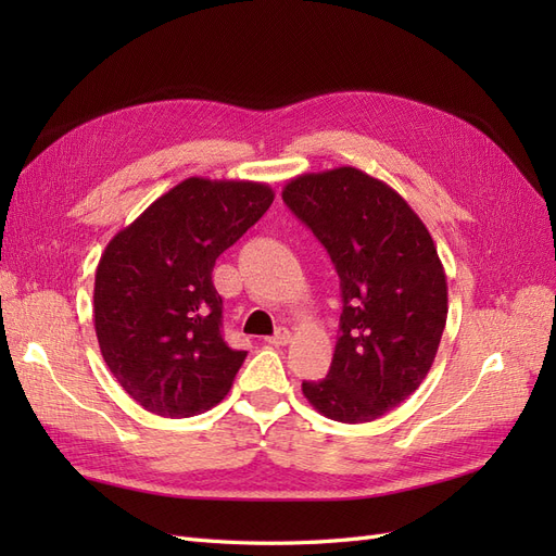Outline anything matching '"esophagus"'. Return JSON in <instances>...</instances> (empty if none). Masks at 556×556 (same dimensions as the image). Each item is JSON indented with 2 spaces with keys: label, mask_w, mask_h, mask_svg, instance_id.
<instances>
[{
  "label": "esophagus",
  "mask_w": 556,
  "mask_h": 556,
  "mask_svg": "<svg viewBox=\"0 0 556 556\" xmlns=\"http://www.w3.org/2000/svg\"><path fill=\"white\" fill-rule=\"evenodd\" d=\"M290 341H292V333L288 329H278L274 336H268L266 339V343H271V345H288Z\"/></svg>",
  "instance_id": "1"
}]
</instances>
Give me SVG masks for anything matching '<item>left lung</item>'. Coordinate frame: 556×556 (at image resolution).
I'll use <instances>...</instances> for the list:
<instances>
[{"mask_svg":"<svg viewBox=\"0 0 556 556\" xmlns=\"http://www.w3.org/2000/svg\"><path fill=\"white\" fill-rule=\"evenodd\" d=\"M282 201L341 278L329 374L301 392L336 422H374L422 384L439 352L447 319L439 252L408 201L355 166L301 174L285 185Z\"/></svg>","mask_w":556,"mask_h":556,"instance_id":"obj_1","label":"left lung"}]
</instances>
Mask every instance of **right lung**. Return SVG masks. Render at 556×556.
Wrapping results in <instances>:
<instances>
[{
    "label": "right lung",
    "mask_w": 556,
    "mask_h": 556,
    "mask_svg": "<svg viewBox=\"0 0 556 556\" xmlns=\"http://www.w3.org/2000/svg\"><path fill=\"white\" fill-rule=\"evenodd\" d=\"M252 180L185 178L109 241L94 276V331L113 378L148 413L220 403L245 359L223 339L213 266L274 204Z\"/></svg>",
    "instance_id": "right-lung-1"
}]
</instances>
